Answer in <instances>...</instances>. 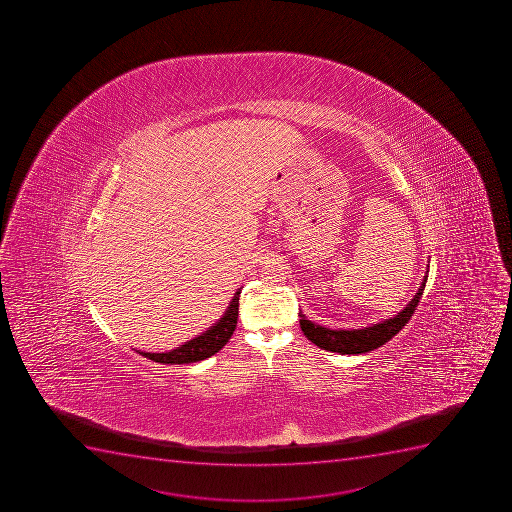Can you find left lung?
I'll list each match as a JSON object with an SVG mask.
<instances>
[{
  "instance_id": "obj_1",
  "label": "left lung",
  "mask_w": 512,
  "mask_h": 512,
  "mask_svg": "<svg viewBox=\"0 0 512 512\" xmlns=\"http://www.w3.org/2000/svg\"><path fill=\"white\" fill-rule=\"evenodd\" d=\"M425 282H427V274H425L417 294L414 295V299L405 305L404 310H400L399 314L392 319L382 320L379 324H372L364 329H327L322 325L314 324L312 320L305 319V315L299 312L300 329L304 332L305 337L320 349L342 355L365 354V352H370V350L384 345L385 342H389L395 334H399L400 330L404 329V325L414 315L420 297L424 294Z\"/></svg>"
}]
</instances>
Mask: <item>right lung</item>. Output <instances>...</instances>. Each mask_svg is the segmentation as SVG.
Returning <instances> with one entry per match:
<instances>
[{
  "label": "right lung",
  "mask_w": 512,
  "mask_h": 512,
  "mask_svg": "<svg viewBox=\"0 0 512 512\" xmlns=\"http://www.w3.org/2000/svg\"><path fill=\"white\" fill-rule=\"evenodd\" d=\"M242 290L238 289L233 295L232 302L225 310L222 319L217 324L212 325L210 329L205 330L203 334L198 335L195 339L188 340L185 344L180 345L177 349L170 352H162V354H152V352H142L137 350L138 354L147 357V359L158 362V364H192L198 360L208 359L213 354H217L218 350L223 349V345L227 344L232 337L233 330L237 327L238 319V297Z\"/></svg>",
  "instance_id": "1"
}]
</instances>
